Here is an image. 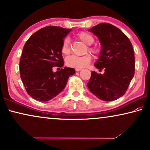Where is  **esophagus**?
Segmentation results:
<instances>
[{"label":"esophagus","instance_id":"34e87169","mask_svg":"<svg viewBox=\"0 0 150 150\" xmlns=\"http://www.w3.org/2000/svg\"><path fill=\"white\" fill-rule=\"evenodd\" d=\"M81 70V69H75V71H77V72H78V71H80Z\"/></svg>","mask_w":150,"mask_h":150}]
</instances>
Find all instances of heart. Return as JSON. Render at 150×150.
Returning <instances> with one entry per match:
<instances>
[{
  "label": "heart",
  "mask_w": 150,
  "mask_h": 150,
  "mask_svg": "<svg viewBox=\"0 0 150 150\" xmlns=\"http://www.w3.org/2000/svg\"><path fill=\"white\" fill-rule=\"evenodd\" d=\"M78 39H80L86 45H91L94 42V38L93 36L86 32H81L77 35ZM89 52L94 54L98 52V49L96 47L89 46L88 48ZM61 52L62 54L67 55L70 52V40L69 38H64L62 41L61 45ZM92 57L90 54H86L84 56L71 55L67 57L66 60V65L69 67L75 68V69H82L86 67L88 64L91 62Z\"/></svg>",
  "instance_id": "b5f03b06"
}]
</instances>
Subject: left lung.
<instances>
[{
  "instance_id": "obj_1",
  "label": "left lung",
  "mask_w": 150,
  "mask_h": 150,
  "mask_svg": "<svg viewBox=\"0 0 150 150\" xmlns=\"http://www.w3.org/2000/svg\"><path fill=\"white\" fill-rule=\"evenodd\" d=\"M99 39L102 45L100 59L95 66L103 74L93 71L87 84L90 91L104 101L122 97L134 75L135 57L129 38L120 29L102 23L89 30Z\"/></svg>"
}]
</instances>
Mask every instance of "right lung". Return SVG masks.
<instances>
[{
  "instance_id": "right-lung-1",
  "label": "right lung",
  "mask_w": 150,
  "mask_h": 150,
  "mask_svg": "<svg viewBox=\"0 0 150 150\" xmlns=\"http://www.w3.org/2000/svg\"><path fill=\"white\" fill-rule=\"evenodd\" d=\"M71 31L59 26H46L25 43L19 63L21 78L34 99L41 102L52 99L63 91L69 76L75 73V69L68 67L52 71L53 67L64 66L61 45Z\"/></svg>"
}]
</instances>
